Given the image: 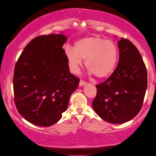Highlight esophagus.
Listing matches in <instances>:
<instances>
[{
	"label": "esophagus",
	"mask_w": 156,
	"mask_h": 156,
	"mask_svg": "<svg viewBox=\"0 0 156 156\" xmlns=\"http://www.w3.org/2000/svg\"><path fill=\"white\" fill-rule=\"evenodd\" d=\"M87 84V82H84V80H81L80 82V86H84V85H86Z\"/></svg>",
	"instance_id": "obj_1"
}]
</instances>
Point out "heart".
<instances>
[{
	"label": "heart",
	"mask_w": 156,
	"mask_h": 156,
	"mask_svg": "<svg viewBox=\"0 0 156 156\" xmlns=\"http://www.w3.org/2000/svg\"><path fill=\"white\" fill-rule=\"evenodd\" d=\"M65 51L72 73H78L85 59L89 73L98 78L106 77L114 71L119 57L116 44L99 37L82 38L75 42L74 48L67 46Z\"/></svg>",
	"instance_id": "heart-1"
}]
</instances>
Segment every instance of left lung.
<instances>
[{
    "mask_svg": "<svg viewBox=\"0 0 156 156\" xmlns=\"http://www.w3.org/2000/svg\"><path fill=\"white\" fill-rule=\"evenodd\" d=\"M119 60L105 82L97 85L94 112L112 123H123L141 109L147 89V70L139 51L129 40L118 42Z\"/></svg>",
    "mask_w": 156,
    "mask_h": 156,
    "instance_id": "left-lung-1",
    "label": "left lung"
}]
</instances>
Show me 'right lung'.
<instances>
[{"label":"right lung","instance_id":"obj_1","mask_svg":"<svg viewBox=\"0 0 156 156\" xmlns=\"http://www.w3.org/2000/svg\"><path fill=\"white\" fill-rule=\"evenodd\" d=\"M63 34L40 35L32 40L15 66L13 91L19 114L30 123L50 126L67 110L80 79L69 72Z\"/></svg>","mask_w":156,"mask_h":156}]
</instances>
